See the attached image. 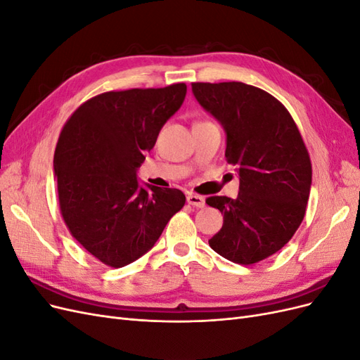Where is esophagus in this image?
<instances>
[{
    "mask_svg": "<svg viewBox=\"0 0 360 360\" xmlns=\"http://www.w3.org/2000/svg\"><path fill=\"white\" fill-rule=\"evenodd\" d=\"M188 202L193 207H198V209H201V207L205 205V200L202 197H200V195H195V193L188 195Z\"/></svg>",
    "mask_w": 360,
    "mask_h": 360,
    "instance_id": "1",
    "label": "esophagus"
}]
</instances>
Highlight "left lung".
Instances as JSON below:
<instances>
[{
  "mask_svg": "<svg viewBox=\"0 0 360 360\" xmlns=\"http://www.w3.org/2000/svg\"><path fill=\"white\" fill-rule=\"evenodd\" d=\"M195 99L226 134V162L240 179L237 198L205 202L224 214L209 245L237 264H254L284 248L300 226L312 167L292 117L274 96L243 82H193Z\"/></svg>",
  "mask_w": 360,
  "mask_h": 360,
  "instance_id": "left-lung-1",
  "label": "left lung"
}]
</instances>
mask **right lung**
<instances>
[{"label":"right lung","mask_w":360,"mask_h":360,"mask_svg":"<svg viewBox=\"0 0 360 360\" xmlns=\"http://www.w3.org/2000/svg\"><path fill=\"white\" fill-rule=\"evenodd\" d=\"M186 84L108 91L64 124L53 155L63 219L103 264L124 267L155 246L186 201L179 189L139 186L136 169L179 111Z\"/></svg>","instance_id":"right-lung-1"}]
</instances>
